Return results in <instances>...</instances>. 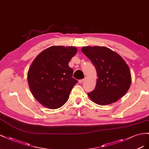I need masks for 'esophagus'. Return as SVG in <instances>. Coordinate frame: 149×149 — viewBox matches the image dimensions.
<instances>
[{
  "mask_svg": "<svg viewBox=\"0 0 149 149\" xmlns=\"http://www.w3.org/2000/svg\"><path fill=\"white\" fill-rule=\"evenodd\" d=\"M85 80H86V79H83L81 80H79V83H83L84 82H85Z\"/></svg>",
  "mask_w": 149,
  "mask_h": 149,
  "instance_id": "obj_1",
  "label": "esophagus"
}]
</instances>
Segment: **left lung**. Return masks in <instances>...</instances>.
<instances>
[{
    "instance_id": "1",
    "label": "left lung",
    "mask_w": 149,
    "mask_h": 149,
    "mask_svg": "<svg viewBox=\"0 0 149 149\" xmlns=\"http://www.w3.org/2000/svg\"><path fill=\"white\" fill-rule=\"evenodd\" d=\"M82 52L94 65L98 79L95 88L87 94L100 105L112 104L124 96L132 78L128 65L117 53L105 47H84Z\"/></svg>"
}]
</instances>
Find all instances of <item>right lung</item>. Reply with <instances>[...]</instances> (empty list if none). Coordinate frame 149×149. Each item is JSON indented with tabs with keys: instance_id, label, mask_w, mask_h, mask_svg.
Listing matches in <instances>:
<instances>
[{
	"instance_id": "right-lung-1",
	"label": "right lung",
	"mask_w": 149,
	"mask_h": 149,
	"mask_svg": "<svg viewBox=\"0 0 149 149\" xmlns=\"http://www.w3.org/2000/svg\"><path fill=\"white\" fill-rule=\"evenodd\" d=\"M77 52L75 47L52 46L40 53L30 67L27 80L36 99L45 107L56 109L69 99L78 82L72 77L69 62Z\"/></svg>"
}]
</instances>
